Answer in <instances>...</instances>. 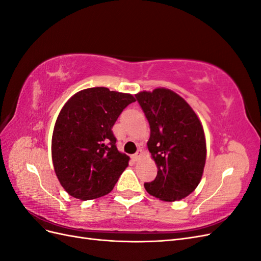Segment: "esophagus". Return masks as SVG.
Here are the masks:
<instances>
[{"label":"esophagus","mask_w":261,"mask_h":261,"mask_svg":"<svg viewBox=\"0 0 261 261\" xmlns=\"http://www.w3.org/2000/svg\"><path fill=\"white\" fill-rule=\"evenodd\" d=\"M141 156H143V150L139 149V150H137V152L133 155V159L135 160V161H137V160L140 159Z\"/></svg>","instance_id":"obj_1"}]
</instances>
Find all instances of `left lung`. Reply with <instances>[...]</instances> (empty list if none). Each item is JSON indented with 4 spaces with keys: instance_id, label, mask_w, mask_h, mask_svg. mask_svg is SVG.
Returning <instances> with one entry per match:
<instances>
[{
    "instance_id": "8db88e82",
    "label": "left lung",
    "mask_w": 261,
    "mask_h": 261,
    "mask_svg": "<svg viewBox=\"0 0 261 261\" xmlns=\"http://www.w3.org/2000/svg\"><path fill=\"white\" fill-rule=\"evenodd\" d=\"M150 125L148 149L158 174L145 183L148 194L164 201L195 191L206 163V139L198 116L177 93L165 88L135 94Z\"/></svg>"
}]
</instances>
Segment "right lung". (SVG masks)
<instances>
[{"instance_id": "1", "label": "right lung", "mask_w": 261, "mask_h": 261, "mask_svg": "<svg viewBox=\"0 0 261 261\" xmlns=\"http://www.w3.org/2000/svg\"><path fill=\"white\" fill-rule=\"evenodd\" d=\"M133 102L129 93L96 87L77 92L61 110L52 136V160L70 196L89 200L113 189L129 158L117 150L112 127Z\"/></svg>"}]
</instances>
